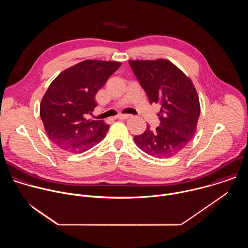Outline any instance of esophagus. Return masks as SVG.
Segmentation results:
<instances>
[{"label": "esophagus", "instance_id": "esophagus-1", "mask_svg": "<svg viewBox=\"0 0 248 248\" xmlns=\"http://www.w3.org/2000/svg\"><path fill=\"white\" fill-rule=\"evenodd\" d=\"M131 117V115H124V114H120L117 116V119H120V120H126V119H129Z\"/></svg>", "mask_w": 248, "mask_h": 248}]
</instances>
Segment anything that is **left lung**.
Here are the masks:
<instances>
[{
  "instance_id": "obj_1",
  "label": "left lung",
  "mask_w": 248,
  "mask_h": 248,
  "mask_svg": "<svg viewBox=\"0 0 248 248\" xmlns=\"http://www.w3.org/2000/svg\"><path fill=\"white\" fill-rule=\"evenodd\" d=\"M129 64L150 104L159 103L160 125L133 137L135 144L157 158L179 154L194 136L200 115L199 97L191 79L169 60H132Z\"/></svg>"
}]
</instances>
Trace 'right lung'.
Listing matches in <instances>:
<instances>
[{
  "label": "right lung",
  "instance_id": "1",
  "mask_svg": "<svg viewBox=\"0 0 248 248\" xmlns=\"http://www.w3.org/2000/svg\"><path fill=\"white\" fill-rule=\"evenodd\" d=\"M120 62L85 60L62 72L40 103V117L52 142L69 153H82L103 140L109 124L91 120L95 95L121 66Z\"/></svg>",
  "mask_w": 248,
  "mask_h": 248
}]
</instances>
